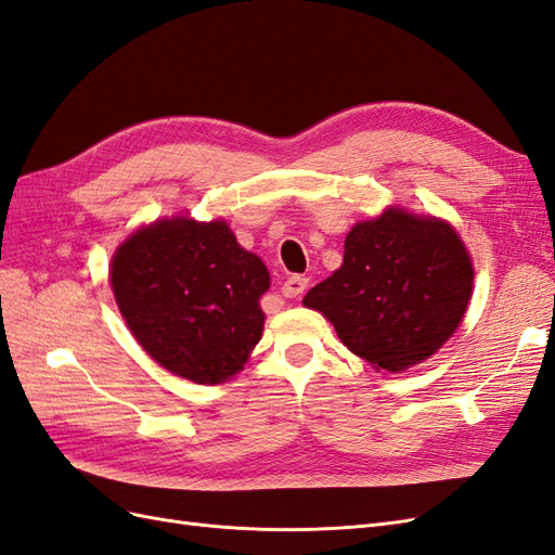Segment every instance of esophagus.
Segmentation results:
<instances>
[{"label": "esophagus", "mask_w": 555, "mask_h": 555, "mask_svg": "<svg viewBox=\"0 0 555 555\" xmlns=\"http://www.w3.org/2000/svg\"><path fill=\"white\" fill-rule=\"evenodd\" d=\"M306 289H308V278H304V275H292V278H287V282L282 284V294L287 298H296Z\"/></svg>", "instance_id": "obj_1"}]
</instances>
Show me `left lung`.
Segmentation results:
<instances>
[{"label": "left lung", "instance_id": "1", "mask_svg": "<svg viewBox=\"0 0 555 555\" xmlns=\"http://www.w3.org/2000/svg\"><path fill=\"white\" fill-rule=\"evenodd\" d=\"M473 280V261L449 222L389 208L354 224L343 266L304 306L328 319L351 354L375 371L400 373L451 338Z\"/></svg>", "mask_w": 555, "mask_h": 555}]
</instances>
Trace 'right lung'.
Wrapping results in <instances>:
<instances>
[{
	"label": "right lung",
	"mask_w": 555,
	"mask_h": 555,
	"mask_svg": "<svg viewBox=\"0 0 555 555\" xmlns=\"http://www.w3.org/2000/svg\"><path fill=\"white\" fill-rule=\"evenodd\" d=\"M111 284L133 338L178 377L222 384L261 340L271 275L222 220L171 217L131 233Z\"/></svg>",
	"instance_id": "1"
}]
</instances>
